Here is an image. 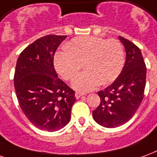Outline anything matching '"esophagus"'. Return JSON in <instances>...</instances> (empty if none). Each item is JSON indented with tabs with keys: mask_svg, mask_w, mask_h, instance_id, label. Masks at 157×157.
I'll use <instances>...</instances> for the list:
<instances>
[{
	"mask_svg": "<svg viewBox=\"0 0 157 157\" xmlns=\"http://www.w3.org/2000/svg\"><path fill=\"white\" fill-rule=\"evenodd\" d=\"M81 96H83V94H81V93L77 92L75 94V98H76V99H79Z\"/></svg>",
	"mask_w": 157,
	"mask_h": 157,
	"instance_id": "34e87169",
	"label": "esophagus"
}]
</instances>
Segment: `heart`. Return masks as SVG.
<instances>
[{
    "label": "heart",
    "instance_id": "obj_1",
    "mask_svg": "<svg viewBox=\"0 0 157 157\" xmlns=\"http://www.w3.org/2000/svg\"><path fill=\"white\" fill-rule=\"evenodd\" d=\"M67 48L55 53V68L63 78L71 80L84 63L86 71L72 83V86L81 92L94 90L99 83H112L124 67V49L116 39L81 36L68 42Z\"/></svg>",
    "mask_w": 157,
    "mask_h": 157
}]
</instances>
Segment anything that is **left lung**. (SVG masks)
Here are the masks:
<instances>
[{
	"instance_id": "left-lung-1",
	"label": "left lung",
	"mask_w": 157,
	"mask_h": 157,
	"mask_svg": "<svg viewBox=\"0 0 157 157\" xmlns=\"http://www.w3.org/2000/svg\"><path fill=\"white\" fill-rule=\"evenodd\" d=\"M124 45L126 59L121 74L112 84L100 90V104L93 111L94 120L106 128L125 124L136 114L144 97L146 67L140 48L119 36Z\"/></svg>"
}]
</instances>
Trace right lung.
<instances>
[{
  "label": "right lung",
  "instance_id": "obj_1",
  "mask_svg": "<svg viewBox=\"0 0 157 157\" xmlns=\"http://www.w3.org/2000/svg\"><path fill=\"white\" fill-rule=\"evenodd\" d=\"M67 36L48 35L36 40L19 55L14 87L24 115L40 130L50 132L69 122L75 92L58 78L53 66L56 50Z\"/></svg>",
  "mask_w": 157,
  "mask_h": 157
}]
</instances>
